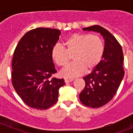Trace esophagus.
I'll list each match as a JSON object with an SVG mask.
<instances>
[{"label": "esophagus", "instance_id": "1", "mask_svg": "<svg viewBox=\"0 0 133 133\" xmlns=\"http://www.w3.org/2000/svg\"><path fill=\"white\" fill-rule=\"evenodd\" d=\"M72 81H73V79H69V78H65V79H64V82H65L66 83H70V82H72Z\"/></svg>", "mask_w": 133, "mask_h": 133}]
</instances>
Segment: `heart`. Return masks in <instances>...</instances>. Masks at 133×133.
Returning a JSON list of instances; mask_svg holds the SVG:
<instances>
[{
  "label": "heart",
  "mask_w": 133,
  "mask_h": 133,
  "mask_svg": "<svg viewBox=\"0 0 133 133\" xmlns=\"http://www.w3.org/2000/svg\"><path fill=\"white\" fill-rule=\"evenodd\" d=\"M64 48L56 44L51 50V58L61 67L67 65L72 56L74 62L61 72L67 78L77 77L85 70L95 68L101 61L104 52V44L99 36L88 34L75 33L66 38Z\"/></svg>",
  "instance_id": "1"
}]
</instances>
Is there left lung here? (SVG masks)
<instances>
[{"label": "left lung", "mask_w": 133, "mask_h": 133, "mask_svg": "<svg viewBox=\"0 0 133 133\" xmlns=\"http://www.w3.org/2000/svg\"><path fill=\"white\" fill-rule=\"evenodd\" d=\"M97 32L104 40V52L99 64L83 78L85 87L79 94L81 103L89 107L104 106L113 98L124 77L123 49L115 36L98 25L83 28Z\"/></svg>", "instance_id": "obj_1"}]
</instances>
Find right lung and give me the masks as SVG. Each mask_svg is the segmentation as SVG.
Instances as JSON below:
<instances>
[{
	"label": "right lung",
	"mask_w": 133,
	"mask_h": 133,
	"mask_svg": "<svg viewBox=\"0 0 133 133\" xmlns=\"http://www.w3.org/2000/svg\"><path fill=\"white\" fill-rule=\"evenodd\" d=\"M61 31L36 28L21 38L12 62V83L16 93L28 106L37 110L51 107L58 100L63 78H51L56 73L51 50Z\"/></svg>",
	"instance_id": "add662e5"
}]
</instances>
